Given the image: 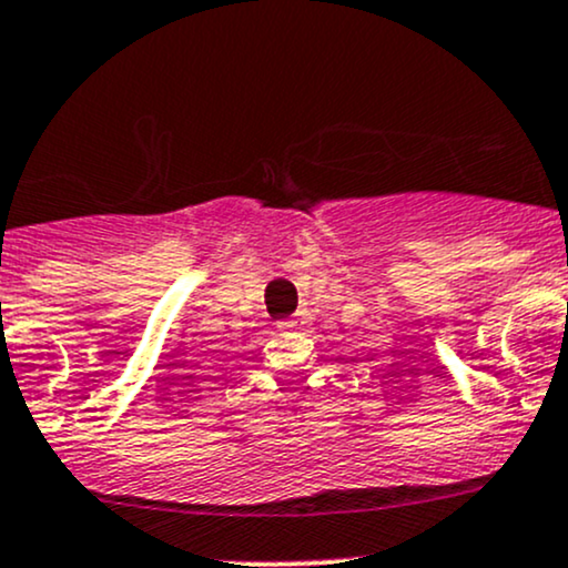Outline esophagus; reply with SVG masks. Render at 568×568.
Wrapping results in <instances>:
<instances>
[{
    "label": "esophagus",
    "mask_w": 568,
    "mask_h": 568,
    "mask_svg": "<svg viewBox=\"0 0 568 568\" xmlns=\"http://www.w3.org/2000/svg\"><path fill=\"white\" fill-rule=\"evenodd\" d=\"M277 328H283V332H302L304 321L302 317H285V321L277 323Z\"/></svg>",
    "instance_id": "obj_1"
}]
</instances>
